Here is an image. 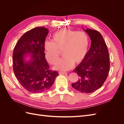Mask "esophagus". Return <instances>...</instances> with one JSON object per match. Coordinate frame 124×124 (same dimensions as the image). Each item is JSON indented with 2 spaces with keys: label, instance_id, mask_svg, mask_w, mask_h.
I'll return each instance as SVG.
<instances>
[{
  "label": "esophagus",
  "instance_id": "34e87169",
  "mask_svg": "<svg viewBox=\"0 0 124 124\" xmlns=\"http://www.w3.org/2000/svg\"><path fill=\"white\" fill-rule=\"evenodd\" d=\"M59 74H67V72H59Z\"/></svg>",
  "mask_w": 124,
  "mask_h": 124
}]
</instances>
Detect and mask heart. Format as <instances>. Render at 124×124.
<instances>
[{
  "instance_id": "b5f03b06",
  "label": "heart",
  "mask_w": 124,
  "mask_h": 124,
  "mask_svg": "<svg viewBox=\"0 0 124 124\" xmlns=\"http://www.w3.org/2000/svg\"><path fill=\"white\" fill-rule=\"evenodd\" d=\"M89 46V37L84 31L63 29L55 32L52 41L44 43L46 57L48 62L54 65L59 57V50L63 56L56 63L55 68L67 71L72 68L74 63L79 64L85 57Z\"/></svg>"
}]
</instances>
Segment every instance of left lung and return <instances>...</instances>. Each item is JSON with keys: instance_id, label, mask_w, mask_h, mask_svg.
<instances>
[{"instance_id": "8db88e82", "label": "left lung", "mask_w": 124, "mask_h": 124, "mask_svg": "<svg viewBox=\"0 0 124 124\" xmlns=\"http://www.w3.org/2000/svg\"><path fill=\"white\" fill-rule=\"evenodd\" d=\"M91 46L85 57L73 71L79 78L72 86L78 91L91 93L100 88L108 77L110 70L109 54L106 42L97 31L87 28Z\"/></svg>"}]
</instances>
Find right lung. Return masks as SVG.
Here are the masks:
<instances>
[{
  "mask_svg": "<svg viewBox=\"0 0 124 124\" xmlns=\"http://www.w3.org/2000/svg\"><path fill=\"white\" fill-rule=\"evenodd\" d=\"M48 30L37 27L25 32L13 52V68L18 82L27 91L41 93L49 89L58 73L50 70L44 43Z\"/></svg>",
  "mask_w": 124,
  "mask_h": 124,
  "instance_id": "1",
  "label": "right lung"
}]
</instances>
